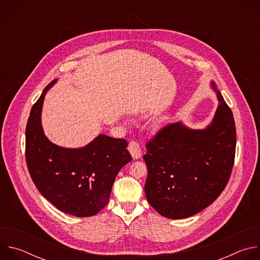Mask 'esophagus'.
<instances>
[{
	"mask_svg": "<svg viewBox=\"0 0 260 260\" xmlns=\"http://www.w3.org/2000/svg\"><path fill=\"white\" fill-rule=\"evenodd\" d=\"M128 151L132 154V157L134 159H139L142 156V151H141L140 145L135 141H132L128 144Z\"/></svg>",
	"mask_w": 260,
	"mask_h": 260,
	"instance_id": "34e87169",
	"label": "esophagus"
}]
</instances>
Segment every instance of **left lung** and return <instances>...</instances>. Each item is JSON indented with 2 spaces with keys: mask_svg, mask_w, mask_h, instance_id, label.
<instances>
[{
  "mask_svg": "<svg viewBox=\"0 0 260 260\" xmlns=\"http://www.w3.org/2000/svg\"><path fill=\"white\" fill-rule=\"evenodd\" d=\"M218 107L209 125L192 129L182 122L160 129L146 144L145 194L161 216L187 218L210 206L225 188L236 154L231 108L214 81Z\"/></svg>",
  "mask_w": 260,
  "mask_h": 260,
  "instance_id": "8db88e82",
  "label": "left lung"
}]
</instances>
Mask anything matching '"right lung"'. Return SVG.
<instances>
[{
	"mask_svg": "<svg viewBox=\"0 0 260 260\" xmlns=\"http://www.w3.org/2000/svg\"><path fill=\"white\" fill-rule=\"evenodd\" d=\"M49 83L32 106L25 129V159L40 193L59 211L77 217L98 214L110 198L114 180L132 160L127 142L99 135L80 148H64L44 134L41 113Z\"/></svg>",
	"mask_w": 260,
	"mask_h": 260,
	"instance_id": "add662e5",
	"label": "right lung"
}]
</instances>
